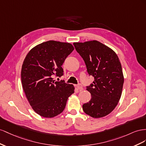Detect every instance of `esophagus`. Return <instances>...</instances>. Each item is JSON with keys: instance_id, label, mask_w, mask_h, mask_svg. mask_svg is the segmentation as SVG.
Masks as SVG:
<instances>
[{"instance_id": "obj_1", "label": "esophagus", "mask_w": 146, "mask_h": 146, "mask_svg": "<svg viewBox=\"0 0 146 146\" xmlns=\"http://www.w3.org/2000/svg\"><path fill=\"white\" fill-rule=\"evenodd\" d=\"M77 88L80 90H82L83 89V87H82V85L81 84H78L77 85Z\"/></svg>"}]
</instances>
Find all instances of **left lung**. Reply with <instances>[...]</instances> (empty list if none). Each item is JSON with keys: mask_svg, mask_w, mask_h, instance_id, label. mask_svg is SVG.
Returning a JSON list of instances; mask_svg holds the SVG:
<instances>
[{"mask_svg": "<svg viewBox=\"0 0 146 146\" xmlns=\"http://www.w3.org/2000/svg\"><path fill=\"white\" fill-rule=\"evenodd\" d=\"M73 45L84 60L89 75L94 77L93 83L86 87L91 99L82 105L83 111L94 118L105 117L114 110L122 95L124 79L119 57L96 40Z\"/></svg>", "mask_w": 146, "mask_h": 146, "instance_id": "1", "label": "left lung"}]
</instances>
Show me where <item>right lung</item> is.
I'll use <instances>...</instances> for the list:
<instances>
[{
  "label": "right lung",
  "instance_id": "1",
  "mask_svg": "<svg viewBox=\"0 0 146 146\" xmlns=\"http://www.w3.org/2000/svg\"><path fill=\"white\" fill-rule=\"evenodd\" d=\"M73 50L70 43L49 40L36 45L25 58L21 70L23 88L33 110L42 117L60 114L74 93L72 84L53 80L54 76L64 75L62 65Z\"/></svg>",
  "mask_w": 146,
  "mask_h": 146
}]
</instances>
